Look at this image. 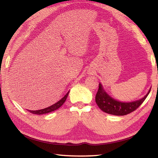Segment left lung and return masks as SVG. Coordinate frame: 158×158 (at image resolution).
<instances>
[{"mask_svg": "<svg viewBox=\"0 0 158 158\" xmlns=\"http://www.w3.org/2000/svg\"><path fill=\"white\" fill-rule=\"evenodd\" d=\"M150 91L151 89L141 100L131 102H121L111 98L103 89L102 84H99V89L95 95V102L101 110L105 113L115 116H125L136 110L146 100Z\"/></svg>", "mask_w": 158, "mask_h": 158, "instance_id": "1", "label": "left lung"}]
</instances>
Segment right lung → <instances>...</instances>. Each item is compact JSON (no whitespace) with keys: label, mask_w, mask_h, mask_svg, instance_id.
<instances>
[{"label":"right lung","mask_w":158,"mask_h":158,"mask_svg":"<svg viewBox=\"0 0 158 158\" xmlns=\"http://www.w3.org/2000/svg\"><path fill=\"white\" fill-rule=\"evenodd\" d=\"M69 94V92L67 93V94L64 96V97L60 100L58 102L55 103L54 105H53L52 106H49V107L47 108H45V109H40V110H37V111H31L29 110V111L31 112V113L33 114H37V115H41V114H47V113H49V112H52L53 111L55 110H56L59 107H60L61 106H62L64 102H65L67 98H68V95Z\"/></svg>","instance_id":"obj_1"}]
</instances>
